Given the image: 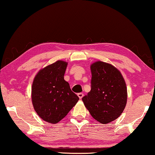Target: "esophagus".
<instances>
[{
  "instance_id": "1",
  "label": "esophagus",
  "mask_w": 155,
  "mask_h": 155,
  "mask_svg": "<svg viewBox=\"0 0 155 155\" xmlns=\"http://www.w3.org/2000/svg\"><path fill=\"white\" fill-rule=\"evenodd\" d=\"M78 97H79V99H82V98L83 97V95H84V94H83V93H81V92H80V93H78Z\"/></svg>"
}]
</instances>
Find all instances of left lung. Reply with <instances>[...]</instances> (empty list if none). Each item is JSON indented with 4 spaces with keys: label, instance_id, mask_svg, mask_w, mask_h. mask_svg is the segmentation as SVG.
Here are the masks:
<instances>
[{
    "label": "left lung",
    "instance_id": "left-lung-1",
    "mask_svg": "<svg viewBox=\"0 0 155 155\" xmlns=\"http://www.w3.org/2000/svg\"><path fill=\"white\" fill-rule=\"evenodd\" d=\"M90 68L91 90L82 100L94 119L108 124L117 119L126 107V82L119 70L109 63L97 61Z\"/></svg>",
    "mask_w": 155,
    "mask_h": 155
}]
</instances>
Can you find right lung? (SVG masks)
Masks as SVG:
<instances>
[{"mask_svg":"<svg viewBox=\"0 0 155 155\" xmlns=\"http://www.w3.org/2000/svg\"><path fill=\"white\" fill-rule=\"evenodd\" d=\"M68 63L63 61L49 65L36 75L31 87L34 108L44 121L57 124L79 99L64 80Z\"/></svg>","mask_w":155,"mask_h":155,"instance_id":"obj_1","label":"right lung"}]
</instances>
